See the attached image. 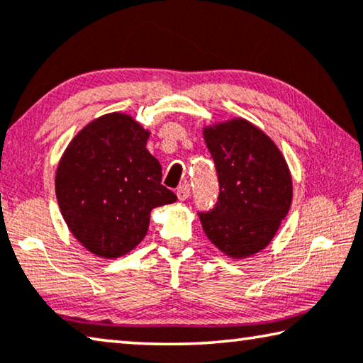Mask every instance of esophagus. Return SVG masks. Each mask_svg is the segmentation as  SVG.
<instances>
[{
    "instance_id": "obj_1",
    "label": "esophagus",
    "mask_w": 363,
    "mask_h": 363,
    "mask_svg": "<svg viewBox=\"0 0 363 363\" xmlns=\"http://www.w3.org/2000/svg\"><path fill=\"white\" fill-rule=\"evenodd\" d=\"M177 199L181 200V202H184V200L189 199V195H191V186L189 184H182V186L177 187Z\"/></svg>"
}]
</instances>
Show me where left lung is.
Wrapping results in <instances>:
<instances>
[{"label":"left lung","mask_w":363,"mask_h":363,"mask_svg":"<svg viewBox=\"0 0 363 363\" xmlns=\"http://www.w3.org/2000/svg\"><path fill=\"white\" fill-rule=\"evenodd\" d=\"M216 164L220 197L200 213L210 242L231 258L262 252L278 233L292 203V176L284 155L264 132L244 118L203 128Z\"/></svg>","instance_id":"8db88e82"}]
</instances>
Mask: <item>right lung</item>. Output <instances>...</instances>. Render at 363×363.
<instances>
[{
    "label": "right lung",
    "instance_id": "obj_1",
    "mask_svg": "<svg viewBox=\"0 0 363 363\" xmlns=\"http://www.w3.org/2000/svg\"><path fill=\"white\" fill-rule=\"evenodd\" d=\"M150 130L125 113H108L80 129L57 163L55 191L69 231L101 258L142 242L157 206L177 197L161 186V164L147 150Z\"/></svg>",
    "mask_w": 363,
    "mask_h": 363
}]
</instances>
